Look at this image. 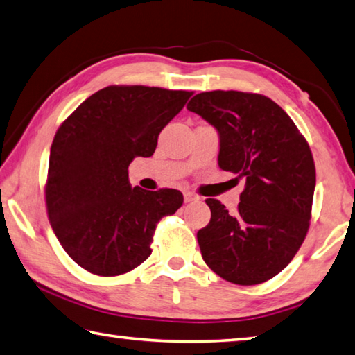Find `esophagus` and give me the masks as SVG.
Wrapping results in <instances>:
<instances>
[{
	"label": "esophagus",
	"mask_w": 355,
	"mask_h": 355,
	"mask_svg": "<svg viewBox=\"0 0 355 355\" xmlns=\"http://www.w3.org/2000/svg\"><path fill=\"white\" fill-rule=\"evenodd\" d=\"M198 196L192 194V192H184V203H191V202H197Z\"/></svg>",
	"instance_id": "34e87169"
}]
</instances>
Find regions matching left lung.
<instances>
[{"label":"left lung","instance_id":"8db88e82","mask_svg":"<svg viewBox=\"0 0 355 355\" xmlns=\"http://www.w3.org/2000/svg\"><path fill=\"white\" fill-rule=\"evenodd\" d=\"M188 110L220 137L218 166L245 180L236 212L206 198L211 220L197 233L212 272L239 286H254L282 272L306 239L312 217L315 163L306 138L267 96L206 92Z\"/></svg>","mask_w":355,"mask_h":355}]
</instances>
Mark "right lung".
<instances>
[{
    "mask_svg": "<svg viewBox=\"0 0 355 355\" xmlns=\"http://www.w3.org/2000/svg\"><path fill=\"white\" fill-rule=\"evenodd\" d=\"M192 94L110 85L83 101L55 132L44 186L49 223L87 272L119 276L141 266L158 222L183 205L177 189H132L128 164L153 155L159 132Z\"/></svg>",
    "mask_w": 355,
    "mask_h": 355,
    "instance_id": "1",
    "label": "right lung"
}]
</instances>
